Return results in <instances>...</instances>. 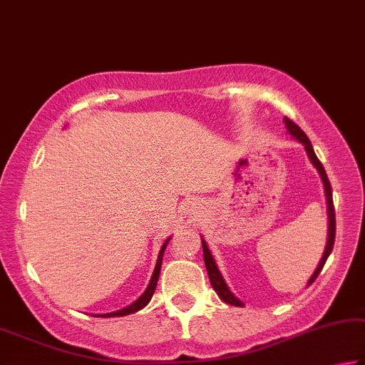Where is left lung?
Here are the masks:
<instances>
[{
    "instance_id": "8db88e82",
    "label": "left lung",
    "mask_w": 365,
    "mask_h": 365,
    "mask_svg": "<svg viewBox=\"0 0 365 365\" xmlns=\"http://www.w3.org/2000/svg\"><path fill=\"white\" fill-rule=\"evenodd\" d=\"M285 120V127H287L289 133L292 137H295L299 142L304 143V147L307 150L308 153V158L312 160L313 166L317 168L319 176H322L323 179V184H324V194H327V202H328V218H329V225H328V243H327V248H324V253H323V257L322 261H319V264L317 267V271L313 272V276L310 277V280H308V285L315 282V279L318 277V274L322 272V269L324 266V262H327L329 253L333 251V246H334V235H336V217H334V205H333V192H331V184H329V179L327 176V171H324V168L322 165V161H319L317 158L315 151H313V147L310 143V140H308V137L305 135V132L302 130V128L295 124L294 120H290L289 117H284ZM202 250H204V261H205V267H207V274H209V279H210V284L212 287H214V290L217 292V295L220 297V299L225 302V304H230V305H235V307H243V304L235 297L232 292H230V289L227 287L225 280H223L220 271H218V267L215 264L214 257H212L209 248H207V243L204 240H202Z\"/></svg>"
}]
</instances>
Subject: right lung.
<instances>
[{"label": "right lung", "instance_id": "add662e5", "mask_svg": "<svg viewBox=\"0 0 365 365\" xmlns=\"http://www.w3.org/2000/svg\"><path fill=\"white\" fill-rule=\"evenodd\" d=\"M166 243L161 246V251H160V256H158V261H156V266H155V271H153V276H151V280L148 284V287L145 292L138 297V299L133 302L132 305H128L125 308H122V310L119 312H112V313H106V315H98L101 318H112V317H125V315H130V313H135L138 310H142V308L148 304V302L151 300V297H153L155 294V289H156V282H158V277H160V269H161V261H163V253H165V248H166Z\"/></svg>", "mask_w": 365, "mask_h": 365}]
</instances>
